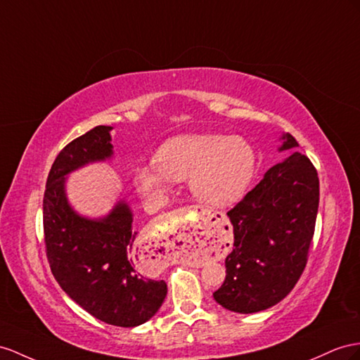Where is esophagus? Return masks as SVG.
<instances>
[{"label":"esophagus","instance_id":"obj_1","mask_svg":"<svg viewBox=\"0 0 360 360\" xmlns=\"http://www.w3.org/2000/svg\"><path fill=\"white\" fill-rule=\"evenodd\" d=\"M172 219H178L182 224L188 226V237L190 238H204L207 236L205 222L210 217L207 210L200 207H184L170 214Z\"/></svg>","mask_w":360,"mask_h":360}]
</instances>
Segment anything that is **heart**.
<instances>
[{
  "label": "heart",
  "mask_w": 360,
  "mask_h": 360,
  "mask_svg": "<svg viewBox=\"0 0 360 360\" xmlns=\"http://www.w3.org/2000/svg\"><path fill=\"white\" fill-rule=\"evenodd\" d=\"M257 155L243 138L222 134H184L155 153V162L134 169V186L149 204H161L174 181L188 178L198 200L214 208L236 205L255 176Z\"/></svg>",
  "instance_id": "obj_1"
}]
</instances>
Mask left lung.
Wrapping results in <instances>:
<instances>
[{
    "instance_id": "left-lung-1",
    "label": "left lung",
    "mask_w": 360,
    "mask_h": 360,
    "mask_svg": "<svg viewBox=\"0 0 360 360\" xmlns=\"http://www.w3.org/2000/svg\"><path fill=\"white\" fill-rule=\"evenodd\" d=\"M278 152L298 147L283 134ZM319 205V179L306 155L290 153L228 211L234 231L225 259L226 276L214 300L236 313L275 306L295 288L306 268Z\"/></svg>"
}]
</instances>
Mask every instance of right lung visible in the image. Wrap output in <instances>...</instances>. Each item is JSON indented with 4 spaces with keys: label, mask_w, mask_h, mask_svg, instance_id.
Segmentation results:
<instances>
[{
    "label": "right lung",
    "mask_w": 360,
    "mask_h": 360,
    "mask_svg": "<svg viewBox=\"0 0 360 360\" xmlns=\"http://www.w3.org/2000/svg\"><path fill=\"white\" fill-rule=\"evenodd\" d=\"M110 131L91 129L54 160L44 193L45 248L54 278L72 301L106 324L136 327L160 310L167 284L138 269L131 207L120 199L106 216L85 217L71 207L65 190L70 173L112 158Z\"/></svg>",
    "instance_id": "obj_1"
}]
</instances>
